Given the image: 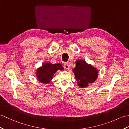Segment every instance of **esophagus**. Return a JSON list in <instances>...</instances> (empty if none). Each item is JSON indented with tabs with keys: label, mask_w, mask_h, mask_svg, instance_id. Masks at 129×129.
I'll return each mask as SVG.
<instances>
[{
	"label": "esophagus",
	"mask_w": 129,
	"mask_h": 129,
	"mask_svg": "<svg viewBox=\"0 0 129 129\" xmlns=\"http://www.w3.org/2000/svg\"><path fill=\"white\" fill-rule=\"evenodd\" d=\"M64 68H65V69H67V70L69 69V65H68V64H66V63H65V64H64Z\"/></svg>",
	"instance_id": "34e87169"
}]
</instances>
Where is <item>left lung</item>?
<instances>
[{"mask_svg":"<svg viewBox=\"0 0 129 129\" xmlns=\"http://www.w3.org/2000/svg\"><path fill=\"white\" fill-rule=\"evenodd\" d=\"M78 85L81 88H85L90 84L96 80L98 76V69L84 60H77L76 67L73 69Z\"/></svg>","mask_w":129,"mask_h":129,"instance_id":"left-lung-1","label":"left lung"}]
</instances>
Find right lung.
I'll use <instances>...</instances> for the list:
<instances>
[{
  "label": "right lung",
  "mask_w": 129,
  "mask_h": 129,
  "mask_svg": "<svg viewBox=\"0 0 129 129\" xmlns=\"http://www.w3.org/2000/svg\"><path fill=\"white\" fill-rule=\"evenodd\" d=\"M64 68L61 64H52L50 62L43 63L42 66L38 68L36 76L38 81L43 84H49L53 78L57 70H63Z\"/></svg>",
  "instance_id": "add662e5"
}]
</instances>
